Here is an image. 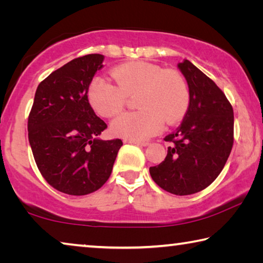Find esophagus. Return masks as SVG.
Here are the masks:
<instances>
[{
	"label": "esophagus",
	"mask_w": 263,
	"mask_h": 263,
	"mask_svg": "<svg viewBox=\"0 0 263 263\" xmlns=\"http://www.w3.org/2000/svg\"><path fill=\"white\" fill-rule=\"evenodd\" d=\"M125 144H135L138 146H148V142L147 141H138V140H127L125 139L124 140Z\"/></svg>",
	"instance_id": "obj_1"
}]
</instances>
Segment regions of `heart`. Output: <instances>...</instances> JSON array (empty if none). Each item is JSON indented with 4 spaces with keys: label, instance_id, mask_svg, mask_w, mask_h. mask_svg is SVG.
I'll use <instances>...</instances> for the list:
<instances>
[{
    "label": "heart",
    "instance_id": "heart-1",
    "mask_svg": "<svg viewBox=\"0 0 263 263\" xmlns=\"http://www.w3.org/2000/svg\"><path fill=\"white\" fill-rule=\"evenodd\" d=\"M117 86L103 78H95L88 88V100L97 114L114 117L121 112L127 96L137 95L140 110L123 114L111 124L116 137L146 140L161 132L163 121L175 124L189 106V89L176 70L146 61H132L112 69Z\"/></svg>",
    "mask_w": 263,
    "mask_h": 263
}]
</instances>
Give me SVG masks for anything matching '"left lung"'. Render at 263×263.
<instances>
[{"mask_svg":"<svg viewBox=\"0 0 263 263\" xmlns=\"http://www.w3.org/2000/svg\"><path fill=\"white\" fill-rule=\"evenodd\" d=\"M189 87V106L176 130L167 157L149 174L160 188L184 196L210 185L224 168L233 146L232 105L219 87L189 60L177 65Z\"/></svg>","mask_w":263,"mask_h":263,"instance_id":"1","label":"left lung"}]
</instances>
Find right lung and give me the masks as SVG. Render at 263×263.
<instances>
[{
    "label": "right lung",
    "instance_id": "1",
    "mask_svg": "<svg viewBox=\"0 0 263 263\" xmlns=\"http://www.w3.org/2000/svg\"><path fill=\"white\" fill-rule=\"evenodd\" d=\"M102 54L77 58L39 83L28 119L34 161L47 183L64 194L94 193L111 175L123 141L102 140L106 124L88 101Z\"/></svg>",
    "mask_w": 263,
    "mask_h": 263
}]
</instances>
